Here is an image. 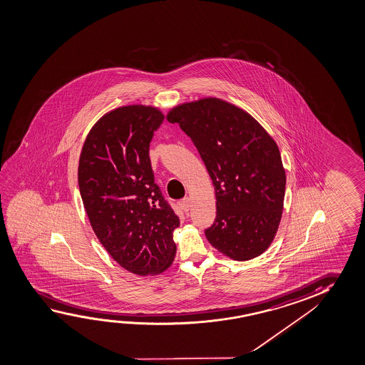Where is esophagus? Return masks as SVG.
I'll list each match as a JSON object with an SVG mask.
<instances>
[{
    "mask_svg": "<svg viewBox=\"0 0 365 365\" xmlns=\"http://www.w3.org/2000/svg\"><path fill=\"white\" fill-rule=\"evenodd\" d=\"M181 205H182V209L185 210V212H189L190 210L191 207V199L189 197H186L182 202H181Z\"/></svg>",
    "mask_w": 365,
    "mask_h": 365,
    "instance_id": "esophagus-1",
    "label": "esophagus"
}]
</instances>
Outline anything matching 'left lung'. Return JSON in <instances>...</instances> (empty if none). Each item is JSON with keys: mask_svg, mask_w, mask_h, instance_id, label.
I'll list each match as a JSON object with an SVG mask.
<instances>
[{"mask_svg": "<svg viewBox=\"0 0 365 365\" xmlns=\"http://www.w3.org/2000/svg\"><path fill=\"white\" fill-rule=\"evenodd\" d=\"M166 119L190 137L213 181L210 245L232 260L264 254L278 232L287 181L274 138L247 111L210 96L176 105Z\"/></svg>", "mask_w": 365, "mask_h": 365, "instance_id": "left-lung-1", "label": "left lung"}]
</instances>
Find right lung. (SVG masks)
I'll return each instance as SVG.
<instances>
[{
	"mask_svg": "<svg viewBox=\"0 0 365 365\" xmlns=\"http://www.w3.org/2000/svg\"><path fill=\"white\" fill-rule=\"evenodd\" d=\"M163 114L150 105L108 111L87 134L78 186L90 225L111 257L135 275H158L174 262L179 217L150 168V142Z\"/></svg>",
	"mask_w": 365,
	"mask_h": 365,
	"instance_id": "add662e5",
	"label": "right lung"
}]
</instances>
